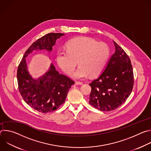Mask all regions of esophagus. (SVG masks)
Instances as JSON below:
<instances>
[{"label": "esophagus", "instance_id": "34e87169", "mask_svg": "<svg viewBox=\"0 0 151 151\" xmlns=\"http://www.w3.org/2000/svg\"><path fill=\"white\" fill-rule=\"evenodd\" d=\"M82 82H78V81L75 82V85H82Z\"/></svg>", "mask_w": 151, "mask_h": 151}]
</instances>
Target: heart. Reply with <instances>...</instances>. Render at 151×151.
Here are the masks:
<instances>
[{"mask_svg": "<svg viewBox=\"0 0 151 151\" xmlns=\"http://www.w3.org/2000/svg\"><path fill=\"white\" fill-rule=\"evenodd\" d=\"M66 48V51H57L56 61L60 69L69 75L74 71L78 61L79 67L72 75L76 79L99 75L106 65L110 53L108 46L104 43L85 36L70 40Z\"/></svg>", "mask_w": 151, "mask_h": 151, "instance_id": "obj_1", "label": "heart"}]
</instances>
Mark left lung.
I'll return each instance as SVG.
<instances>
[{
    "instance_id": "left-lung-1",
    "label": "left lung",
    "mask_w": 151,
    "mask_h": 151,
    "mask_svg": "<svg viewBox=\"0 0 151 151\" xmlns=\"http://www.w3.org/2000/svg\"><path fill=\"white\" fill-rule=\"evenodd\" d=\"M115 52L102 73L89 85V103L101 111H111L121 106L130 95L134 75L128 55L114 41Z\"/></svg>"
}]
</instances>
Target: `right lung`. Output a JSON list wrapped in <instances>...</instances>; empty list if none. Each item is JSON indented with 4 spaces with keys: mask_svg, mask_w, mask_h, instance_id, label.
I'll list each match as a JSON object with an SVG mask.
<instances>
[{
    "mask_svg": "<svg viewBox=\"0 0 151 151\" xmlns=\"http://www.w3.org/2000/svg\"><path fill=\"white\" fill-rule=\"evenodd\" d=\"M63 33H51L33 42L26 51L17 70L19 91L25 102L35 110L42 113L55 111L65 101L68 93L75 82L60 74L52 64L42 76L34 79L27 70L26 57L34 50L51 52L56 40Z\"/></svg>",
    "mask_w": 151,
    "mask_h": 151,
    "instance_id": "obj_1",
    "label": "right lung"
}]
</instances>
